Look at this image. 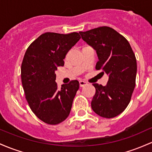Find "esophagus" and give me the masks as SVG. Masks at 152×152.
<instances>
[{"label":"esophagus","mask_w":152,"mask_h":152,"mask_svg":"<svg viewBox=\"0 0 152 152\" xmlns=\"http://www.w3.org/2000/svg\"><path fill=\"white\" fill-rule=\"evenodd\" d=\"M87 84V83L86 82V81H79V86L80 87H83V86H84L85 85Z\"/></svg>","instance_id":"esophagus-1"}]
</instances>
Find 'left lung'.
Returning a JSON list of instances; mask_svg holds the SVG:
<instances>
[{"instance_id": "obj_1", "label": "left lung", "mask_w": 152, "mask_h": 152, "mask_svg": "<svg viewBox=\"0 0 152 152\" xmlns=\"http://www.w3.org/2000/svg\"><path fill=\"white\" fill-rule=\"evenodd\" d=\"M79 34L96 52L99 61L96 69L109 75L106 86L92 84L96 92L91 108L103 118H115L127 107L136 86L137 64L134 53L127 39L109 26L79 31Z\"/></svg>"}]
</instances>
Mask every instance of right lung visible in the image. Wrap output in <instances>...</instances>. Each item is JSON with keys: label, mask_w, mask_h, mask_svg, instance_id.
Instances as JSON below:
<instances>
[{"label": "right lung", "mask_w": 152, "mask_h": 152, "mask_svg": "<svg viewBox=\"0 0 152 152\" xmlns=\"http://www.w3.org/2000/svg\"><path fill=\"white\" fill-rule=\"evenodd\" d=\"M80 38L77 32H46L31 42L25 53L21 68L25 97L31 111L47 124H59L70 114L79 81L72 80L59 89L55 71L64 66L63 59Z\"/></svg>", "instance_id": "1"}]
</instances>
